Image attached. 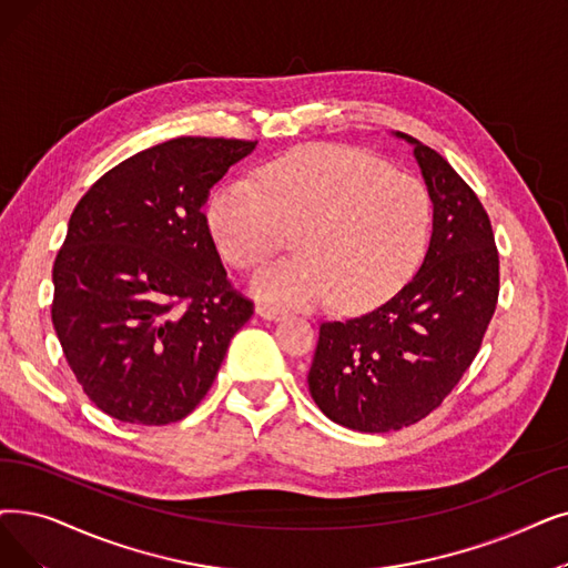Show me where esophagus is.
Returning a JSON list of instances; mask_svg holds the SVG:
<instances>
[{"label":"esophagus","mask_w":568,"mask_h":568,"mask_svg":"<svg viewBox=\"0 0 568 568\" xmlns=\"http://www.w3.org/2000/svg\"><path fill=\"white\" fill-rule=\"evenodd\" d=\"M257 315H262L266 320H281L285 315V311L278 308V306H271V304H260L257 306Z\"/></svg>","instance_id":"esophagus-1"}]
</instances>
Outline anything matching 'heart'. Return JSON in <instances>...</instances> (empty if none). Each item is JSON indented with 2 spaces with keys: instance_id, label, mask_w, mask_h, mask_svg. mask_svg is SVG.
I'll list each match as a JSON object with an SVG mask.
<instances>
[{
  "instance_id": "1",
  "label": "heart",
  "mask_w": 568,
  "mask_h": 568,
  "mask_svg": "<svg viewBox=\"0 0 568 568\" xmlns=\"http://www.w3.org/2000/svg\"><path fill=\"white\" fill-rule=\"evenodd\" d=\"M211 196L213 241L236 268H253L297 234L300 257L253 276L260 300L311 308L327 302L368 311L399 292L420 266L432 234L427 187L353 148L304 145Z\"/></svg>"
}]
</instances>
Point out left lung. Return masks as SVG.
<instances>
[{"mask_svg": "<svg viewBox=\"0 0 568 568\" xmlns=\"http://www.w3.org/2000/svg\"><path fill=\"white\" fill-rule=\"evenodd\" d=\"M413 145L434 204L423 266L392 300L320 325L311 397L329 420L381 434L420 423L476 359L499 300V253L476 192L429 145Z\"/></svg>", "mask_w": 568, "mask_h": 568, "instance_id": "1", "label": "left lung"}]
</instances>
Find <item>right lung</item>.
<instances>
[{
	"label": "right lung",
	"mask_w": 568,
	"mask_h": 568,
	"mask_svg": "<svg viewBox=\"0 0 568 568\" xmlns=\"http://www.w3.org/2000/svg\"><path fill=\"white\" fill-rule=\"evenodd\" d=\"M257 141L179 136L120 162L73 209L51 317L88 399L169 425L211 389L255 306L227 278L202 206Z\"/></svg>",
	"instance_id": "1"
}]
</instances>
